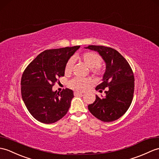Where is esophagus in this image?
I'll list each match as a JSON object with an SVG mask.
<instances>
[{"label":"esophagus","instance_id":"obj_1","mask_svg":"<svg viewBox=\"0 0 159 159\" xmlns=\"http://www.w3.org/2000/svg\"><path fill=\"white\" fill-rule=\"evenodd\" d=\"M74 95H75V96H78V95H82V93H80V92L79 91H75V93H74Z\"/></svg>","mask_w":159,"mask_h":159}]
</instances>
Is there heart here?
I'll list each match as a JSON object with an SVG mask.
<instances>
[{"instance_id": "1", "label": "heart", "mask_w": 159, "mask_h": 159, "mask_svg": "<svg viewBox=\"0 0 159 159\" xmlns=\"http://www.w3.org/2000/svg\"><path fill=\"white\" fill-rule=\"evenodd\" d=\"M80 59L89 68H91V72L95 75H101L102 70L100 68V64L102 59L100 55L95 52H86L80 56ZM73 60L70 59L66 63L65 66V73L68 74L72 71L73 66ZM90 83V80L86 78H76L72 79L69 83V85L72 89L79 91L85 90Z\"/></svg>"}]
</instances>
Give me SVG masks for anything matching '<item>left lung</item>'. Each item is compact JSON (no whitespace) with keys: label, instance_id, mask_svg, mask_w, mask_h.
<instances>
[{"label":"left lung","instance_id":"left-lung-1","mask_svg":"<svg viewBox=\"0 0 159 159\" xmlns=\"http://www.w3.org/2000/svg\"><path fill=\"white\" fill-rule=\"evenodd\" d=\"M84 48L97 51L106 63L102 83L95 88L99 92L106 89V95L99 98L96 95L95 102L88 106V109L103 122L119 119L129 108L134 97L135 79L131 66L112 48L97 45Z\"/></svg>","mask_w":159,"mask_h":159}]
</instances>
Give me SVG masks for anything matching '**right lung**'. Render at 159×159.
Instances as JSON below:
<instances>
[{"instance_id": "obj_1", "label": "right lung", "mask_w": 159, "mask_h": 159, "mask_svg": "<svg viewBox=\"0 0 159 159\" xmlns=\"http://www.w3.org/2000/svg\"><path fill=\"white\" fill-rule=\"evenodd\" d=\"M79 48L46 50L25 69L21 80V97L30 113L40 123H55L68 112L73 91L66 88L60 93L52 87L58 77L64 76L66 63Z\"/></svg>"}]
</instances>
